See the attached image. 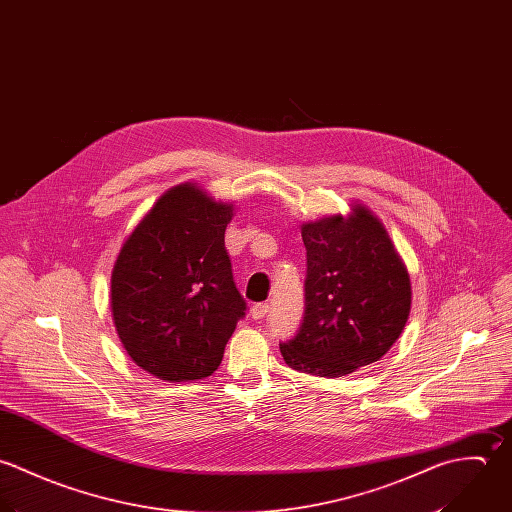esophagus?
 Masks as SVG:
<instances>
[{"label":"esophagus","instance_id":"1","mask_svg":"<svg viewBox=\"0 0 512 512\" xmlns=\"http://www.w3.org/2000/svg\"><path fill=\"white\" fill-rule=\"evenodd\" d=\"M269 310H271L269 303H259V305H255V307L251 308V316H253L255 320H261V318H265V316L269 314Z\"/></svg>","mask_w":512,"mask_h":512}]
</instances>
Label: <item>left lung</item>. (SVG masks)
I'll list each match as a JSON object with an SVG mask.
<instances>
[{
	"label": "left lung",
	"instance_id": "obj_1",
	"mask_svg": "<svg viewBox=\"0 0 512 512\" xmlns=\"http://www.w3.org/2000/svg\"><path fill=\"white\" fill-rule=\"evenodd\" d=\"M303 225L305 316L285 362L312 376H346L378 362L400 338L411 307L406 265L364 205Z\"/></svg>",
	"mask_w": 512,
	"mask_h": 512
}]
</instances>
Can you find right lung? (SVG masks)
Masks as SVG:
<instances>
[{
  "mask_svg": "<svg viewBox=\"0 0 512 512\" xmlns=\"http://www.w3.org/2000/svg\"><path fill=\"white\" fill-rule=\"evenodd\" d=\"M233 205L194 184L166 192L120 249L110 279L118 338L146 372L188 382L211 376L247 303L225 249Z\"/></svg>",
  "mask_w": 512,
  "mask_h": 512,
  "instance_id": "1",
  "label": "right lung"
}]
</instances>
